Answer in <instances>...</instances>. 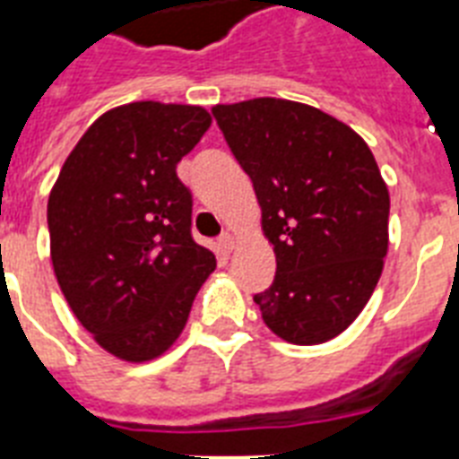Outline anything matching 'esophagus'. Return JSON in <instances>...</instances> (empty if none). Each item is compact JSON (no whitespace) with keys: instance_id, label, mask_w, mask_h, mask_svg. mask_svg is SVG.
Returning a JSON list of instances; mask_svg holds the SVG:
<instances>
[{"instance_id":"1","label":"esophagus","mask_w":459,"mask_h":459,"mask_svg":"<svg viewBox=\"0 0 459 459\" xmlns=\"http://www.w3.org/2000/svg\"><path fill=\"white\" fill-rule=\"evenodd\" d=\"M233 247H236V240H233V236H230V233H223V236H219V240H216V250L221 252V255H229Z\"/></svg>"}]
</instances>
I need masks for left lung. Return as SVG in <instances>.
<instances>
[{
	"mask_svg": "<svg viewBox=\"0 0 459 459\" xmlns=\"http://www.w3.org/2000/svg\"><path fill=\"white\" fill-rule=\"evenodd\" d=\"M216 124L250 176L276 252L262 319L295 345H319L369 302L388 250L391 197L377 159L338 118L300 102L257 97L216 104Z\"/></svg>",
	"mask_w": 459,
	"mask_h": 459,
	"instance_id": "8db88e82",
	"label": "left lung"
}]
</instances>
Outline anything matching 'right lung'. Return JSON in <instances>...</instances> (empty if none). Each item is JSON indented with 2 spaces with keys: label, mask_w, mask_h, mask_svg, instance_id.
Listing matches in <instances>:
<instances>
[{
  "label": "right lung",
  "mask_w": 459,
  "mask_h": 459,
  "mask_svg": "<svg viewBox=\"0 0 459 459\" xmlns=\"http://www.w3.org/2000/svg\"><path fill=\"white\" fill-rule=\"evenodd\" d=\"M212 118L190 104L133 102L78 140L49 195L61 293L107 352L147 362L173 345L214 255L193 240V195L176 164Z\"/></svg>",
  "instance_id": "add662e5"
}]
</instances>
